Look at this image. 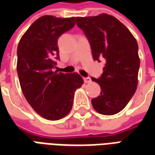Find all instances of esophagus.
Wrapping results in <instances>:
<instances>
[{
	"mask_svg": "<svg viewBox=\"0 0 155 155\" xmlns=\"http://www.w3.org/2000/svg\"><path fill=\"white\" fill-rule=\"evenodd\" d=\"M84 83H91V77H84Z\"/></svg>",
	"mask_w": 155,
	"mask_h": 155,
	"instance_id": "obj_1",
	"label": "esophagus"
}]
</instances>
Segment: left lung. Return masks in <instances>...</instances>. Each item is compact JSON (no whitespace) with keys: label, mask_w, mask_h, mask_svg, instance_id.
Masks as SVG:
<instances>
[{"label":"left lung","mask_w":155,"mask_h":155,"mask_svg":"<svg viewBox=\"0 0 155 155\" xmlns=\"http://www.w3.org/2000/svg\"><path fill=\"white\" fill-rule=\"evenodd\" d=\"M75 19L90 41L93 59L105 62L101 77L92 78L101 89V95L91 100L92 105L101 114H117L126 106L138 85L140 60L136 40L113 15Z\"/></svg>","instance_id":"8db88e82"}]
</instances>
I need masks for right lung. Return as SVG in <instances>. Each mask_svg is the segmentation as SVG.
<instances>
[{
    "label": "right lung",
    "mask_w": 155,
    "mask_h": 155,
    "mask_svg": "<svg viewBox=\"0 0 155 155\" xmlns=\"http://www.w3.org/2000/svg\"><path fill=\"white\" fill-rule=\"evenodd\" d=\"M74 24L75 17L43 15L33 22L18 44L16 69L21 91L33 110L46 120L66 116L74 91L84 83L78 73L54 71V61L60 58L58 39Z\"/></svg>",
    "instance_id": "1"
}]
</instances>
